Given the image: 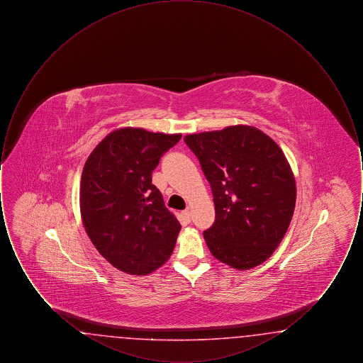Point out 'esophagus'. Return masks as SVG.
<instances>
[{"mask_svg": "<svg viewBox=\"0 0 363 363\" xmlns=\"http://www.w3.org/2000/svg\"><path fill=\"white\" fill-rule=\"evenodd\" d=\"M182 216L186 219V220H190V216H191V212H190L189 208L188 209H185L184 212H182Z\"/></svg>", "mask_w": 363, "mask_h": 363, "instance_id": "1", "label": "esophagus"}]
</instances>
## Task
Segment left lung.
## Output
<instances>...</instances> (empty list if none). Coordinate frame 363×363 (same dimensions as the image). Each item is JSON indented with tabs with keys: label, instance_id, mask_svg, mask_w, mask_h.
Here are the masks:
<instances>
[{
	"label": "left lung",
	"instance_id": "left-lung-1",
	"mask_svg": "<svg viewBox=\"0 0 363 363\" xmlns=\"http://www.w3.org/2000/svg\"><path fill=\"white\" fill-rule=\"evenodd\" d=\"M211 185L215 222L203 233L215 259L245 271L269 259L293 219L296 186L277 143L249 125L185 136Z\"/></svg>",
	"mask_w": 363,
	"mask_h": 363
}]
</instances>
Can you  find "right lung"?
<instances>
[{
  "instance_id": "right-lung-1",
  "label": "right lung",
  "mask_w": 363,
  "mask_h": 363,
  "mask_svg": "<svg viewBox=\"0 0 363 363\" xmlns=\"http://www.w3.org/2000/svg\"><path fill=\"white\" fill-rule=\"evenodd\" d=\"M181 136L121 128L86 159L80 182L83 225L96 250L125 274L148 275L173 253L181 225L151 175Z\"/></svg>"
}]
</instances>
